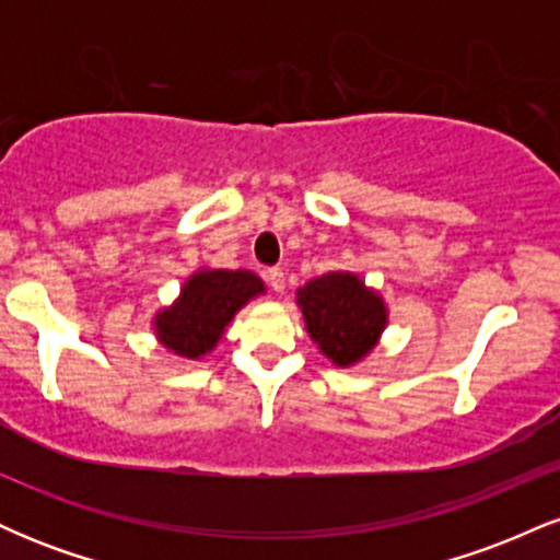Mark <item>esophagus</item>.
<instances>
[{
  "instance_id": "esophagus-1",
  "label": "esophagus",
  "mask_w": 560,
  "mask_h": 560,
  "mask_svg": "<svg viewBox=\"0 0 560 560\" xmlns=\"http://www.w3.org/2000/svg\"><path fill=\"white\" fill-rule=\"evenodd\" d=\"M266 279H268V284H271L273 292H284V271H281V268H268Z\"/></svg>"
}]
</instances>
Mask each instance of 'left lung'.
Segmentation results:
<instances>
[{
    "label": "left lung",
    "instance_id": "obj_1",
    "mask_svg": "<svg viewBox=\"0 0 560 560\" xmlns=\"http://www.w3.org/2000/svg\"><path fill=\"white\" fill-rule=\"evenodd\" d=\"M305 329L334 365H352L374 350L384 326L387 305L361 276L331 271L298 289Z\"/></svg>",
    "mask_w": 560,
    "mask_h": 560
}]
</instances>
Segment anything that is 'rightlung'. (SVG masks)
<instances>
[{
  "label": "right lung",
  "instance_id": "1",
  "mask_svg": "<svg viewBox=\"0 0 560 560\" xmlns=\"http://www.w3.org/2000/svg\"><path fill=\"white\" fill-rule=\"evenodd\" d=\"M262 292L266 284L253 271L202 268L191 273L178 300L171 307H163L152 320L160 345L189 361L208 355L221 342L236 311Z\"/></svg>",
  "mask_w": 560,
  "mask_h": 560
}]
</instances>
